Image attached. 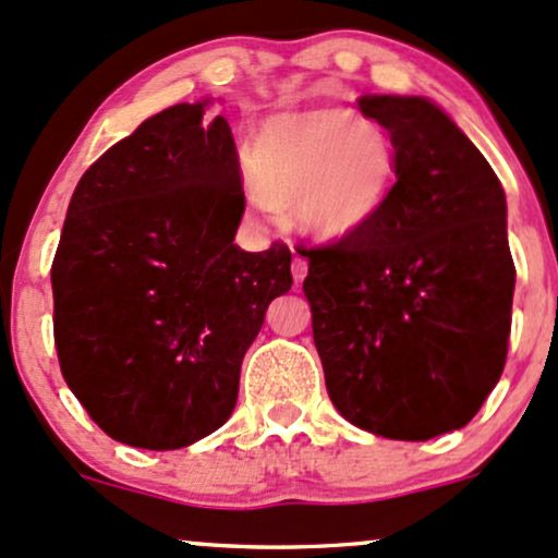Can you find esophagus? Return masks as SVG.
<instances>
[{
  "mask_svg": "<svg viewBox=\"0 0 558 558\" xmlns=\"http://www.w3.org/2000/svg\"><path fill=\"white\" fill-rule=\"evenodd\" d=\"M305 274H308V260L295 255V260H292V277H295V281H303Z\"/></svg>",
  "mask_w": 558,
  "mask_h": 558,
  "instance_id": "34e87169",
  "label": "esophagus"
}]
</instances>
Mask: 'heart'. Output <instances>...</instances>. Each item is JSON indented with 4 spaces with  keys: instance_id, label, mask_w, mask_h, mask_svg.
Here are the masks:
<instances>
[{
    "instance_id": "obj_1",
    "label": "heart",
    "mask_w": 558,
    "mask_h": 558,
    "mask_svg": "<svg viewBox=\"0 0 558 558\" xmlns=\"http://www.w3.org/2000/svg\"><path fill=\"white\" fill-rule=\"evenodd\" d=\"M247 162V195L260 216L292 205L300 231L335 242L385 208L398 144L381 123L350 110H284L253 131Z\"/></svg>"
}]
</instances>
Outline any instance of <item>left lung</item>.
Wrapping results in <instances>:
<instances>
[{
    "label": "left lung",
    "mask_w": 558,
    "mask_h": 558,
    "mask_svg": "<svg viewBox=\"0 0 558 558\" xmlns=\"http://www.w3.org/2000/svg\"><path fill=\"white\" fill-rule=\"evenodd\" d=\"M398 144L366 227L303 250L313 342L335 409L387 440L472 422L504 374L514 298L506 195L490 162L427 97L366 94Z\"/></svg>",
    "instance_id": "8db88e82"
}]
</instances>
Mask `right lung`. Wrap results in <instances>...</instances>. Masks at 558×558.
Returning <instances> with one entry per match:
<instances>
[{"label": "right lung", "mask_w": 558, "mask_h": 558, "mask_svg": "<svg viewBox=\"0 0 558 558\" xmlns=\"http://www.w3.org/2000/svg\"><path fill=\"white\" fill-rule=\"evenodd\" d=\"M208 105H173L92 162L52 263L62 377L134 448H186L227 422L268 303L292 287L290 247L234 245L240 158Z\"/></svg>", "instance_id": "add662e5"}]
</instances>
